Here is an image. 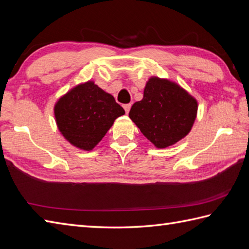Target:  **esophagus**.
<instances>
[{
	"mask_svg": "<svg viewBox=\"0 0 249 249\" xmlns=\"http://www.w3.org/2000/svg\"><path fill=\"white\" fill-rule=\"evenodd\" d=\"M130 107H131V104H125V105H123V108L126 113H128L129 110H130Z\"/></svg>",
	"mask_w": 249,
	"mask_h": 249,
	"instance_id": "1",
	"label": "esophagus"
}]
</instances>
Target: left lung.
Returning <instances> with one entry per match:
<instances>
[{
  "label": "left lung",
  "mask_w": 249,
  "mask_h": 249,
  "mask_svg": "<svg viewBox=\"0 0 249 249\" xmlns=\"http://www.w3.org/2000/svg\"><path fill=\"white\" fill-rule=\"evenodd\" d=\"M196 112L197 102L188 92L169 80L153 77L142 101L132 105L129 118L155 146L164 148L189 134Z\"/></svg>",
  "instance_id": "1"
}]
</instances>
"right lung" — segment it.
<instances>
[{
	"label": "right lung",
	"instance_id": "obj_1",
	"mask_svg": "<svg viewBox=\"0 0 249 249\" xmlns=\"http://www.w3.org/2000/svg\"><path fill=\"white\" fill-rule=\"evenodd\" d=\"M125 113L114 97L89 82L75 87L55 106V118L61 134L74 146L91 151Z\"/></svg>",
	"mask_w": 249,
	"mask_h": 249
}]
</instances>
